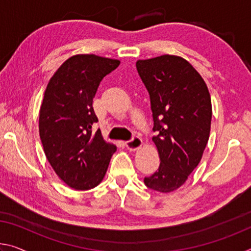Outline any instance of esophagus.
I'll return each instance as SVG.
<instances>
[{
	"label": "esophagus",
	"instance_id": "esophagus-1",
	"mask_svg": "<svg viewBox=\"0 0 251 251\" xmlns=\"http://www.w3.org/2000/svg\"><path fill=\"white\" fill-rule=\"evenodd\" d=\"M143 142H142V138L140 136H137V135H135V136L132 138L130 141H127L125 143V145L127 149L129 151H136L137 149H140L142 146Z\"/></svg>",
	"mask_w": 251,
	"mask_h": 251
}]
</instances>
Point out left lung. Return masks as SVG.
<instances>
[{
    "label": "left lung",
    "mask_w": 251,
    "mask_h": 251,
    "mask_svg": "<svg viewBox=\"0 0 251 251\" xmlns=\"http://www.w3.org/2000/svg\"><path fill=\"white\" fill-rule=\"evenodd\" d=\"M136 68L150 95L153 142L161 161L144 183L154 191L172 192L201 161L211 127V97L200 74L181 57L138 60Z\"/></svg>",
    "instance_id": "left-lung-1"
}]
</instances>
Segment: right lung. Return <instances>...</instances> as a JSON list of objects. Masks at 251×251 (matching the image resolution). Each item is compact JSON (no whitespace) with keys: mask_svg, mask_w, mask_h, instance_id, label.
I'll list each match as a JSON object with an SVG mask.
<instances>
[{"mask_svg":"<svg viewBox=\"0 0 251 251\" xmlns=\"http://www.w3.org/2000/svg\"><path fill=\"white\" fill-rule=\"evenodd\" d=\"M119 60L77 54L62 63L50 79L39 115L43 151L54 172L75 190H90L104 178L116 146L106 143L93 99L105 75Z\"/></svg>","mask_w":251,"mask_h":251,"instance_id":"obj_1","label":"right lung"}]
</instances>
